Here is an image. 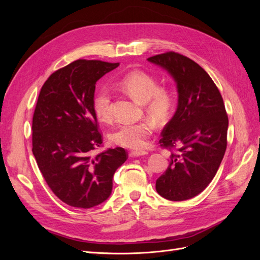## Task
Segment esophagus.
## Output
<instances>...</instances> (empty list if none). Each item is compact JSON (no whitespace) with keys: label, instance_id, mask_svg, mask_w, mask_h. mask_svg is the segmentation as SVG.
I'll return each instance as SVG.
<instances>
[{"label":"esophagus","instance_id":"1","mask_svg":"<svg viewBox=\"0 0 260 260\" xmlns=\"http://www.w3.org/2000/svg\"><path fill=\"white\" fill-rule=\"evenodd\" d=\"M148 152L146 151H131L130 152V156L131 157H139V156H144L147 155Z\"/></svg>","mask_w":260,"mask_h":260}]
</instances>
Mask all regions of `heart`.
<instances>
[{
    "instance_id": "heart-1",
    "label": "heart",
    "mask_w": 260,
    "mask_h": 260,
    "mask_svg": "<svg viewBox=\"0 0 260 260\" xmlns=\"http://www.w3.org/2000/svg\"><path fill=\"white\" fill-rule=\"evenodd\" d=\"M119 85L122 90L140 103L145 104L147 113L157 119L165 118L172 106L171 93L158 88L156 79L142 70H132L123 75ZM93 109L101 121L112 117V94L106 88H100L93 96ZM154 122L146 120L138 123L120 124L111 133L112 142L131 149H143L154 131Z\"/></svg>"
}]
</instances>
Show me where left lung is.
I'll list each match as a JSON object with an SVG mask.
<instances>
[{
    "label": "left lung",
    "instance_id": "left-lung-1",
    "mask_svg": "<svg viewBox=\"0 0 260 260\" xmlns=\"http://www.w3.org/2000/svg\"><path fill=\"white\" fill-rule=\"evenodd\" d=\"M177 84L178 106L161 132L160 145L179 147L156 181V191L169 201H185L214 179L226 148L229 120L223 100L209 75L183 55L167 52L147 58Z\"/></svg>",
    "mask_w": 260,
    "mask_h": 260
}]
</instances>
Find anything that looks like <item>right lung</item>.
<instances>
[{
  "mask_svg": "<svg viewBox=\"0 0 260 260\" xmlns=\"http://www.w3.org/2000/svg\"><path fill=\"white\" fill-rule=\"evenodd\" d=\"M119 62L78 59L53 73L32 118V153L46 183L67 205L91 208L112 194L113 177L127 160L122 147L102 146L93 109L95 84Z\"/></svg>",
  "mask_w": 260,
  "mask_h": 260,
  "instance_id": "add662e5",
  "label": "right lung"
}]
</instances>
